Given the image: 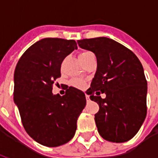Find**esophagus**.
Wrapping results in <instances>:
<instances>
[{
    "label": "esophagus",
    "mask_w": 158,
    "mask_h": 158,
    "mask_svg": "<svg viewBox=\"0 0 158 158\" xmlns=\"http://www.w3.org/2000/svg\"><path fill=\"white\" fill-rule=\"evenodd\" d=\"M85 98H86V101H87V102H89V96H88V95H86Z\"/></svg>",
    "instance_id": "34e87169"
}]
</instances>
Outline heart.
<instances>
[{
	"mask_svg": "<svg viewBox=\"0 0 158 158\" xmlns=\"http://www.w3.org/2000/svg\"><path fill=\"white\" fill-rule=\"evenodd\" d=\"M89 53H91L90 52H84L82 53H80V55L79 56V59H83L86 56H88ZM71 85L73 86H74L76 88H83L84 86H85V83L82 80H80V79H73L72 81H71Z\"/></svg>",
	"mask_w": 158,
	"mask_h": 158,
	"instance_id": "1",
	"label": "heart"
}]
</instances>
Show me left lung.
<instances>
[{
    "mask_svg": "<svg viewBox=\"0 0 158 158\" xmlns=\"http://www.w3.org/2000/svg\"><path fill=\"white\" fill-rule=\"evenodd\" d=\"M78 44L95 53L97 60L88 95L99 105L95 121L100 135L111 142L128 141L146 116L147 82L142 64L129 49L106 37L80 40Z\"/></svg>",
    "mask_w": 158,
    "mask_h": 158,
    "instance_id": "1",
    "label": "left lung"
}]
</instances>
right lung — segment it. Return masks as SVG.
<instances>
[{
    "label": "right lung",
    "instance_id": "1",
    "mask_svg": "<svg viewBox=\"0 0 158 158\" xmlns=\"http://www.w3.org/2000/svg\"><path fill=\"white\" fill-rule=\"evenodd\" d=\"M77 48L73 40L45 38L27 49L16 66L14 102L26 132L43 146L69 142L86 105L85 93L72 86L63 96L52 94L63 59Z\"/></svg>",
    "mask_w": 158,
    "mask_h": 158
}]
</instances>
